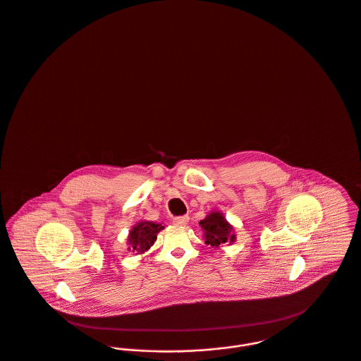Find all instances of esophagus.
<instances>
[{"label":"esophagus","mask_w":361,"mask_h":361,"mask_svg":"<svg viewBox=\"0 0 361 361\" xmlns=\"http://www.w3.org/2000/svg\"><path fill=\"white\" fill-rule=\"evenodd\" d=\"M188 221H190L188 216H180V217L173 219V224H176V225H187Z\"/></svg>","instance_id":"esophagus-1"}]
</instances>
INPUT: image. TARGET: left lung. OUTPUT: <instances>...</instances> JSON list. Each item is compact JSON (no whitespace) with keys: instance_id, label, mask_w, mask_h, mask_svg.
<instances>
[{"instance_id":"obj_1","label":"left lung","mask_w":361,"mask_h":361,"mask_svg":"<svg viewBox=\"0 0 361 361\" xmlns=\"http://www.w3.org/2000/svg\"><path fill=\"white\" fill-rule=\"evenodd\" d=\"M202 229L204 231L206 245L212 247H219L222 243L233 242L235 235H232V226L224 219L221 213L213 212L204 220L199 222Z\"/></svg>"}]
</instances>
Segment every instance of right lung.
<instances>
[{"label": "right lung", "mask_w": 361, "mask_h": 361, "mask_svg": "<svg viewBox=\"0 0 361 361\" xmlns=\"http://www.w3.org/2000/svg\"><path fill=\"white\" fill-rule=\"evenodd\" d=\"M162 228L164 226L161 224L155 222H139L129 233V249L139 252H144L145 250L149 249L157 240V235Z\"/></svg>", "instance_id": "obj_1"}]
</instances>
